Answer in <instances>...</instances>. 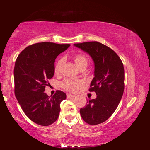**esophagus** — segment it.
I'll return each instance as SVG.
<instances>
[{
    "mask_svg": "<svg viewBox=\"0 0 150 150\" xmlns=\"http://www.w3.org/2000/svg\"><path fill=\"white\" fill-rule=\"evenodd\" d=\"M75 97V95L73 94H67V98H74Z\"/></svg>",
    "mask_w": 150,
    "mask_h": 150,
    "instance_id": "1",
    "label": "esophagus"
}]
</instances>
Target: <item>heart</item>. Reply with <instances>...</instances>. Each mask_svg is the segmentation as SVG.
Here are the masks:
<instances>
[{
    "label": "heart",
    "mask_w": 150,
    "mask_h": 150,
    "mask_svg": "<svg viewBox=\"0 0 150 150\" xmlns=\"http://www.w3.org/2000/svg\"><path fill=\"white\" fill-rule=\"evenodd\" d=\"M72 57L74 59L76 66L78 67L79 69L83 67L85 68L86 66H87L88 62V58L84 54L81 52H76L73 54ZM63 62H64L63 59L61 58L59 59L56 62L55 66H54V72H55L56 75H59L60 74ZM82 84V81H81L80 80L67 78L62 81L61 86L63 89H64L67 91L75 92L78 90L79 86Z\"/></svg>",
    "instance_id": "obj_1"
}]
</instances>
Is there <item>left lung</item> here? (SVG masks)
Returning a JSON list of instances; mask_svg holds the SVG:
<instances>
[{"label": "left lung", "mask_w": 150, "mask_h": 150, "mask_svg": "<svg viewBox=\"0 0 150 150\" xmlns=\"http://www.w3.org/2000/svg\"><path fill=\"white\" fill-rule=\"evenodd\" d=\"M88 52L94 62V78L91 83L90 92L94 91L96 99H88L80 114L91 125L106 121L121 101L125 89V71L120 57L112 49L97 41L74 44Z\"/></svg>", "instance_id": "8db88e82"}]
</instances>
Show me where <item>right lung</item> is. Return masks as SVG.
<instances>
[{
  "label": "right lung",
  "mask_w": 150,
  "mask_h": 150,
  "mask_svg": "<svg viewBox=\"0 0 150 150\" xmlns=\"http://www.w3.org/2000/svg\"><path fill=\"white\" fill-rule=\"evenodd\" d=\"M70 44L44 42L27 47L18 56L13 69L14 93L22 110L35 123L49 126L58 118L66 94L60 90L51 98L44 91L54 74V62Z\"/></svg>",
  "instance_id": "add662e5"
}]
</instances>
